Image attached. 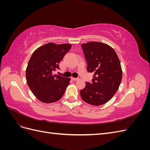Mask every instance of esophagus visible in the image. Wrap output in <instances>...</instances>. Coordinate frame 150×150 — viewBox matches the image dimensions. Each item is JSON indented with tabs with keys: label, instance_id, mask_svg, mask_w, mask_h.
I'll use <instances>...</instances> for the list:
<instances>
[{
	"label": "esophagus",
	"instance_id": "1",
	"mask_svg": "<svg viewBox=\"0 0 150 150\" xmlns=\"http://www.w3.org/2000/svg\"><path fill=\"white\" fill-rule=\"evenodd\" d=\"M71 79L72 80V81H78V79H79V78H73V77H72L71 78Z\"/></svg>",
	"mask_w": 150,
	"mask_h": 150
}]
</instances>
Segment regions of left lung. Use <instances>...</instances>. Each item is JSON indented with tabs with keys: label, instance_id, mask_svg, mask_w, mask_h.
<instances>
[{
	"label": "left lung",
	"instance_id": "obj_1",
	"mask_svg": "<svg viewBox=\"0 0 150 150\" xmlns=\"http://www.w3.org/2000/svg\"><path fill=\"white\" fill-rule=\"evenodd\" d=\"M87 69L93 72V83H86L80 91L83 100L93 106L106 103L118 89L122 79L121 63L116 52L109 45L99 42L81 44Z\"/></svg>",
	"mask_w": 150,
	"mask_h": 150
}]
</instances>
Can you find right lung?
I'll list each match as a JSON object with an SVG mask.
<instances>
[{"mask_svg":"<svg viewBox=\"0 0 150 150\" xmlns=\"http://www.w3.org/2000/svg\"><path fill=\"white\" fill-rule=\"evenodd\" d=\"M71 47L70 44L49 42L33 53L26 68L25 77L30 91L38 100L52 103L59 100L69 84L70 78L54 74L59 63Z\"/></svg>","mask_w":150,"mask_h":150,"instance_id":"add662e5","label":"right lung"}]
</instances>
